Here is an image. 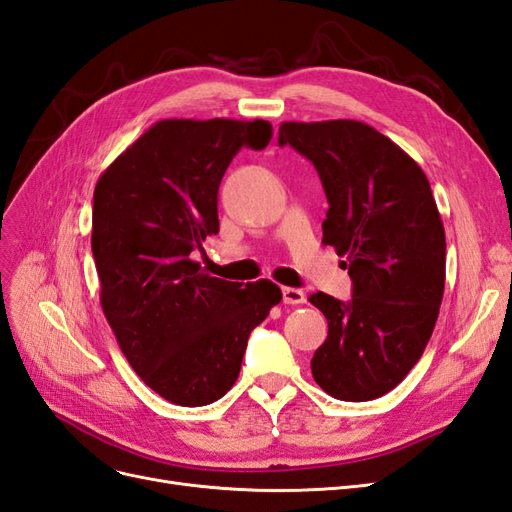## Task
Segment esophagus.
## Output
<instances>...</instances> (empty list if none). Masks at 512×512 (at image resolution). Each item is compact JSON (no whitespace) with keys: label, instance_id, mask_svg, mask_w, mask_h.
<instances>
[{"label":"esophagus","instance_id":"34e87169","mask_svg":"<svg viewBox=\"0 0 512 512\" xmlns=\"http://www.w3.org/2000/svg\"><path fill=\"white\" fill-rule=\"evenodd\" d=\"M282 297L286 305H301L305 303V292L299 288H282Z\"/></svg>","mask_w":512,"mask_h":512}]
</instances>
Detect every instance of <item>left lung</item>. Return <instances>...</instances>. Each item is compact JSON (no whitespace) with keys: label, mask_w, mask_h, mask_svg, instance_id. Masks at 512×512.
<instances>
[{"label":"left lung","mask_w":512,"mask_h":512,"mask_svg":"<svg viewBox=\"0 0 512 512\" xmlns=\"http://www.w3.org/2000/svg\"><path fill=\"white\" fill-rule=\"evenodd\" d=\"M277 141L316 166L329 200L322 243L348 258L354 286L348 303L309 297L329 322L312 376L335 399L382 397L421 359L440 314L446 239L431 185L363 121H284Z\"/></svg>","instance_id":"8db88e82"}]
</instances>
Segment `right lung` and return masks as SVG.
Segmentation results:
<instances>
[{
	"label": "right lung",
	"mask_w": 512,
	"mask_h": 512,
	"mask_svg": "<svg viewBox=\"0 0 512 512\" xmlns=\"http://www.w3.org/2000/svg\"><path fill=\"white\" fill-rule=\"evenodd\" d=\"M269 141L262 119H162L96 183L91 252L104 316L132 369L170 404L224 397L247 337L282 301L269 280L241 286L192 260L220 230L218 190L230 160Z\"/></svg>",
	"instance_id": "obj_1"
}]
</instances>
